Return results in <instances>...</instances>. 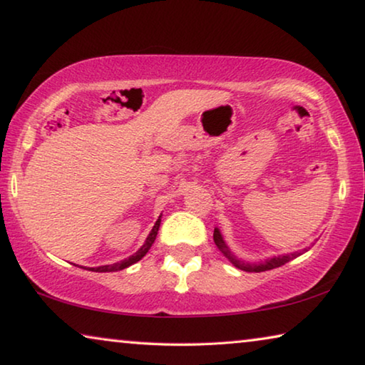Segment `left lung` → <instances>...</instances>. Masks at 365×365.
<instances>
[{"label": "left lung", "mask_w": 365, "mask_h": 365, "mask_svg": "<svg viewBox=\"0 0 365 365\" xmlns=\"http://www.w3.org/2000/svg\"><path fill=\"white\" fill-rule=\"evenodd\" d=\"M214 243H215V246H217V250L228 259V261H230V262L235 265V267L242 269V270H245V272H265V270L280 267V265L287 264V262H289V261H293L294 257H298V256L302 255V252L307 251V250H302V251L292 252V255L275 256V257L267 259V261L261 262V264H245V262H242V261H238V259H235L232 252L228 251V248L225 246V242H224V240H222V235H220V232H219V228H214Z\"/></svg>", "instance_id": "1"}]
</instances>
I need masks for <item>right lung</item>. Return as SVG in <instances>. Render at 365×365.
<instances>
[{
  "mask_svg": "<svg viewBox=\"0 0 365 365\" xmlns=\"http://www.w3.org/2000/svg\"><path fill=\"white\" fill-rule=\"evenodd\" d=\"M159 225H160V219L156 220V224H154L151 233L148 235L145 245L141 246V248H140L137 252H135L133 256H130L128 259H123V261H120V262H115V264H110V265H101V267H95V269L91 267V269H88V270H93V272H117V270H122V269L128 267V265H132V264H135V262H138L140 259L143 257L148 251H150L151 245L154 243V240H156Z\"/></svg>",
  "mask_w": 365,
  "mask_h": 365,
  "instance_id": "right-lung-1",
  "label": "right lung"
}]
</instances>
